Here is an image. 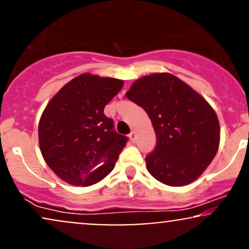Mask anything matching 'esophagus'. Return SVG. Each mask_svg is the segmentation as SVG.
I'll use <instances>...</instances> for the list:
<instances>
[{"instance_id":"esophagus-1","label":"esophagus","mask_w":249,"mask_h":249,"mask_svg":"<svg viewBox=\"0 0 249 249\" xmlns=\"http://www.w3.org/2000/svg\"><path fill=\"white\" fill-rule=\"evenodd\" d=\"M129 139L133 143L135 142V141H136V133H135V131H131V133L129 134Z\"/></svg>"}]
</instances>
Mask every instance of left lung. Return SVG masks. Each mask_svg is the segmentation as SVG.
<instances>
[{
	"label": "left lung",
	"instance_id": "1",
	"mask_svg": "<svg viewBox=\"0 0 249 249\" xmlns=\"http://www.w3.org/2000/svg\"><path fill=\"white\" fill-rule=\"evenodd\" d=\"M125 97L148 113L157 137L145 158L149 173L172 187L197 179L219 146L218 118L209 103L168 72L139 78Z\"/></svg>",
	"mask_w": 249,
	"mask_h": 249
}]
</instances>
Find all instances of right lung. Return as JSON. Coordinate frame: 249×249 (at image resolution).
I'll return each instance as SVG.
<instances>
[{"instance_id":"1","label":"right lung","mask_w":249,"mask_h":249,"mask_svg":"<svg viewBox=\"0 0 249 249\" xmlns=\"http://www.w3.org/2000/svg\"><path fill=\"white\" fill-rule=\"evenodd\" d=\"M124 81L82 73L47 104L39 122V145L51 170L67 183L88 187L108 176L128 137L113 129L104 108Z\"/></svg>"}]
</instances>
